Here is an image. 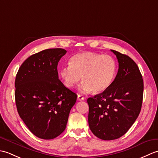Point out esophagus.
<instances>
[{
  "label": "esophagus",
  "instance_id": "esophagus-1",
  "mask_svg": "<svg viewBox=\"0 0 158 158\" xmlns=\"http://www.w3.org/2000/svg\"><path fill=\"white\" fill-rule=\"evenodd\" d=\"M77 100H79V101H81V100H84V98H83V97L81 95L79 94L78 96H77Z\"/></svg>",
  "mask_w": 158,
  "mask_h": 158
}]
</instances>
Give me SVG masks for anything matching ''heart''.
Masks as SVG:
<instances>
[{"instance_id":"heart-1","label":"heart","mask_w":158,"mask_h":158,"mask_svg":"<svg viewBox=\"0 0 158 158\" xmlns=\"http://www.w3.org/2000/svg\"><path fill=\"white\" fill-rule=\"evenodd\" d=\"M69 66L60 70V77L67 88L72 89L81 80L79 91L100 93L111 85L117 71L113 57L94 52H83L71 57Z\"/></svg>"}]
</instances>
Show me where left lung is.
<instances>
[{
  "label": "left lung",
  "instance_id": "obj_1",
  "mask_svg": "<svg viewBox=\"0 0 158 158\" xmlns=\"http://www.w3.org/2000/svg\"><path fill=\"white\" fill-rule=\"evenodd\" d=\"M119 69L108 89L88 99V123L98 138L110 140L125 135L141 109L143 80L138 66L129 56L110 49Z\"/></svg>",
  "mask_w": 158,
  "mask_h": 158
}]
</instances>
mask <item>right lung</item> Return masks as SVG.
<instances>
[{"label": "right lung", "instance_id": "add662e5", "mask_svg": "<svg viewBox=\"0 0 158 158\" xmlns=\"http://www.w3.org/2000/svg\"><path fill=\"white\" fill-rule=\"evenodd\" d=\"M66 51L45 49L26 59L15 81V104L19 117L40 139H55L65 130L77 95L64 85L57 66Z\"/></svg>", "mask_w": 158, "mask_h": 158}]
</instances>
